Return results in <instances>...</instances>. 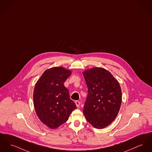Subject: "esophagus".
Here are the masks:
<instances>
[{"mask_svg": "<svg viewBox=\"0 0 152 152\" xmlns=\"http://www.w3.org/2000/svg\"><path fill=\"white\" fill-rule=\"evenodd\" d=\"M75 103H76V106H77V107H79L80 106V102L79 100H76V101H75Z\"/></svg>", "mask_w": 152, "mask_h": 152, "instance_id": "34e87169", "label": "esophagus"}]
</instances>
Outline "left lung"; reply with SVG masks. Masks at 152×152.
I'll use <instances>...</instances> for the list:
<instances>
[{
    "mask_svg": "<svg viewBox=\"0 0 152 152\" xmlns=\"http://www.w3.org/2000/svg\"><path fill=\"white\" fill-rule=\"evenodd\" d=\"M88 96L83 113L87 121L96 129H103L115 119L122 102L118 81L102 68H93L83 72Z\"/></svg>",
    "mask_w": 152,
    "mask_h": 152,
    "instance_id": "obj_1",
    "label": "left lung"
}]
</instances>
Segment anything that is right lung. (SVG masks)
<instances>
[{
    "label": "right lung",
    "mask_w": 152,
    "mask_h": 152,
    "mask_svg": "<svg viewBox=\"0 0 152 152\" xmlns=\"http://www.w3.org/2000/svg\"><path fill=\"white\" fill-rule=\"evenodd\" d=\"M71 75V72L64 68L54 67L45 71L36 84L33 100L36 114L49 128L65 123L77 108L64 85Z\"/></svg>",
    "instance_id": "1"
}]
</instances>
